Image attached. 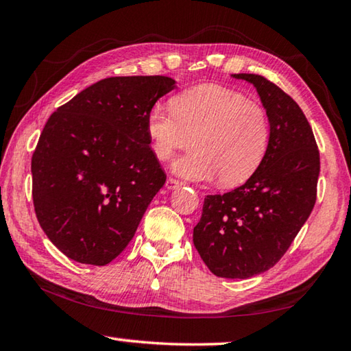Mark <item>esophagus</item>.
I'll list each match as a JSON object with an SVG mask.
<instances>
[{"label": "esophagus", "instance_id": "34e87169", "mask_svg": "<svg viewBox=\"0 0 351 351\" xmlns=\"http://www.w3.org/2000/svg\"><path fill=\"white\" fill-rule=\"evenodd\" d=\"M165 187H167V190H176L181 187V182L173 180V178H169V180L165 181Z\"/></svg>", "mask_w": 351, "mask_h": 351}]
</instances>
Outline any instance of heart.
<instances>
[{"label":"heart","instance_id":"b5f03b06","mask_svg":"<svg viewBox=\"0 0 351 351\" xmlns=\"http://www.w3.org/2000/svg\"><path fill=\"white\" fill-rule=\"evenodd\" d=\"M171 110L153 106L147 134L154 156L167 161L176 150L195 148L171 164L189 181H213L234 187L246 182L263 162L269 144V122L260 104L213 83L182 91Z\"/></svg>","mask_w":351,"mask_h":351}]
</instances>
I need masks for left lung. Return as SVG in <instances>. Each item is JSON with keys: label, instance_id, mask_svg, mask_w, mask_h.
Segmentation results:
<instances>
[{"label": "left lung", "instance_id": "left-lung-1", "mask_svg": "<svg viewBox=\"0 0 351 351\" xmlns=\"http://www.w3.org/2000/svg\"><path fill=\"white\" fill-rule=\"evenodd\" d=\"M254 85L269 122L258 170L232 192L207 195L193 245L213 274L251 278L272 268L316 203L319 150L304 111L265 77L232 74Z\"/></svg>", "mask_w": 351, "mask_h": 351}]
</instances>
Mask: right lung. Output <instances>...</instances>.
<instances>
[{
	"label": "right lung",
	"instance_id": "add662e5",
	"mask_svg": "<svg viewBox=\"0 0 351 351\" xmlns=\"http://www.w3.org/2000/svg\"><path fill=\"white\" fill-rule=\"evenodd\" d=\"M175 88L165 75L110 77L46 122L32 156L34 207L47 239L68 258L105 266L134 237L165 182L147 114Z\"/></svg>",
	"mask_w": 351,
	"mask_h": 351
}]
</instances>
